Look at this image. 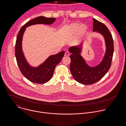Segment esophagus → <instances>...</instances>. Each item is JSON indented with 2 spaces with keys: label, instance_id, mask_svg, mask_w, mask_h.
<instances>
[{
  "label": "esophagus",
  "instance_id": "34e87169",
  "mask_svg": "<svg viewBox=\"0 0 126 126\" xmlns=\"http://www.w3.org/2000/svg\"><path fill=\"white\" fill-rule=\"evenodd\" d=\"M70 53L69 52H68V51H66V52H65V56H69L70 55Z\"/></svg>",
  "mask_w": 126,
  "mask_h": 126
}]
</instances>
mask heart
<instances>
[{
  "instance_id": "heart-1",
  "label": "heart",
  "mask_w": 126,
  "mask_h": 126,
  "mask_svg": "<svg viewBox=\"0 0 126 126\" xmlns=\"http://www.w3.org/2000/svg\"><path fill=\"white\" fill-rule=\"evenodd\" d=\"M87 29L88 27L86 25L76 22L71 24L68 27L67 30L70 36L75 35L77 33L79 35H82L86 32Z\"/></svg>"
}]
</instances>
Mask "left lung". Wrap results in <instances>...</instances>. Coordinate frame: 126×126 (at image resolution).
Masks as SVG:
<instances>
[{
    "label": "left lung",
    "instance_id": "left-lung-1",
    "mask_svg": "<svg viewBox=\"0 0 126 126\" xmlns=\"http://www.w3.org/2000/svg\"><path fill=\"white\" fill-rule=\"evenodd\" d=\"M93 20V31L102 34L105 38L106 51L102 62L97 66H88L81 56L82 47L71 46L69 51L71 63L70 70L72 75L78 82L84 85H91L101 80L109 71L111 66L114 53V42L111 33L107 27L95 18Z\"/></svg>",
    "mask_w": 126,
    "mask_h": 126
}]
</instances>
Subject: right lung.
<instances>
[{
	"label": "right lung",
	"mask_w": 126,
	"mask_h": 126,
	"mask_svg": "<svg viewBox=\"0 0 126 126\" xmlns=\"http://www.w3.org/2000/svg\"><path fill=\"white\" fill-rule=\"evenodd\" d=\"M54 18L39 16L27 22L17 34L15 43V57L21 73L30 81L37 84H44L49 81L53 76L56 65L61 61L65 52L49 56L45 61L37 67H32L27 62L22 50L23 35L26 28L37 24H51L55 21Z\"/></svg>",
	"instance_id": "obj_1"
}]
</instances>
